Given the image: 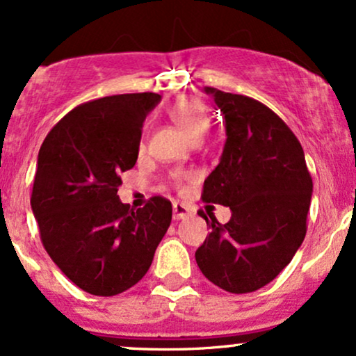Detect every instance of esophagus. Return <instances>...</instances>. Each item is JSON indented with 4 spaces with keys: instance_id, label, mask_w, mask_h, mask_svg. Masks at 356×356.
Here are the masks:
<instances>
[{
    "instance_id": "esophagus-1",
    "label": "esophagus",
    "mask_w": 356,
    "mask_h": 356,
    "mask_svg": "<svg viewBox=\"0 0 356 356\" xmlns=\"http://www.w3.org/2000/svg\"><path fill=\"white\" fill-rule=\"evenodd\" d=\"M172 211H174V219L175 220L186 219V218H189V216H191V209L186 206V204H182V202H174Z\"/></svg>"
}]
</instances>
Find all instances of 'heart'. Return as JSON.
Masks as SVG:
<instances>
[{
	"label": "heart",
	"mask_w": 356,
	"mask_h": 356,
	"mask_svg": "<svg viewBox=\"0 0 356 356\" xmlns=\"http://www.w3.org/2000/svg\"><path fill=\"white\" fill-rule=\"evenodd\" d=\"M169 117L189 140L202 138L209 129V118L199 102L182 99L169 108Z\"/></svg>",
	"instance_id": "obj_1"
}]
</instances>
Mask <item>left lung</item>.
<instances>
[{"instance_id":"1","label":"left lung","mask_w":356,"mask_h":356,"mask_svg":"<svg viewBox=\"0 0 356 356\" xmlns=\"http://www.w3.org/2000/svg\"><path fill=\"white\" fill-rule=\"evenodd\" d=\"M204 92L220 110L226 144L204 181L202 201L232 214L220 224L201 212L211 232L195 261L224 291L252 293L271 283L303 243L313 181L300 140L271 108L246 95Z\"/></svg>"}]
</instances>
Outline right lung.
<instances>
[{
    "label": "right lung",
    "mask_w": 356,
    "mask_h": 356,
    "mask_svg": "<svg viewBox=\"0 0 356 356\" xmlns=\"http://www.w3.org/2000/svg\"><path fill=\"white\" fill-rule=\"evenodd\" d=\"M159 93L81 104L50 130L38 152L31 211L53 263L83 291L115 296L137 284L172 219L161 195L134 211L118 199L120 174L138 157L142 125Z\"/></svg>",
    "instance_id": "obj_1"
}]
</instances>
